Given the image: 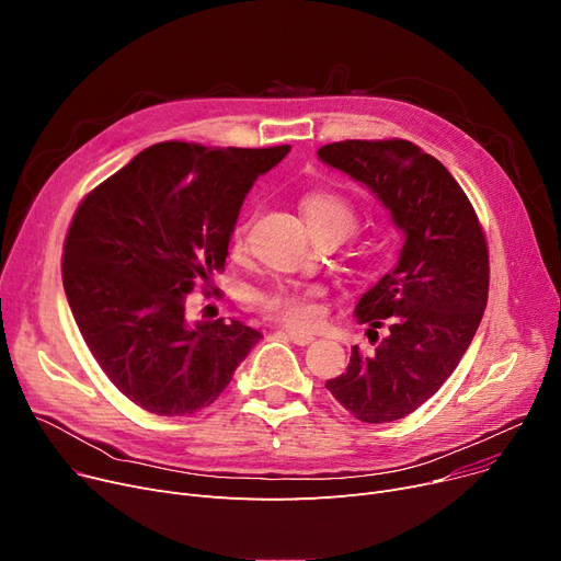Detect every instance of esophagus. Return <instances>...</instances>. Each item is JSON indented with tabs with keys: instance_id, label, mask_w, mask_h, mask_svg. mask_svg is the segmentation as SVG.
<instances>
[{
	"instance_id": "obj_1",
	"label": "esophagus",
	"mask_w": 561,
	"mask_h": 561,
	"mask_svg": "<svg viewBox=\"0 0 561 561\" xmlns=\"http://www.w3.org/2000/svg\"><path fill=\"white\" fill-rule=\"evenodd\" d=\"M283 333L295 342V344H301V346H306V344H310L312 340H314V335L312 333H306V331H295V329H283Z\"/></svg>"
}]
</instances>
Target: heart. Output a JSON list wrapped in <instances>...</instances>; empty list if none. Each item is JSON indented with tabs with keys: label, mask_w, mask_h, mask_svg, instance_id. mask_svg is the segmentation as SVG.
<instances>
[{
	"label": "heart",
	"mask_w": 561,
	"mask_h": 561,
	"mask_svg": "<svg viewBox=\"0 0 561 561\" xmlns=\"http://www.w3.org/2000/svg\"><path fill=\"white\" fill-rule=\"evenodd\" d=\"M301 211L310 234L322 242V239H342L352 234L358 215L354 205L335 192H312L301 201ZM247 224H239L232 232V251L239 253L247 244ZM371 255V251H365ZM260 310L276 319V322L295 329H308L319 322L322 317V304H319V291L306 287H274L260 291L255 297Z\"/></svg>",
	"instance_id": "obj_1"
}]
</instances>
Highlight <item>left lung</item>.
<instances>
[{"label": "left lung", "mask_w": 561, "mask_h": 561, "mask_svg": "<svg viewBox=\"0 0 561 561\" xmlns=\"http://www.w3.org/2000/svg\"><path fill=\"white\" fill-rule=\"evenodd\" d=\"M317 157L365 184L390 211L404 247L392 270L356 304L377 337L371 356L352 346L350 367L327 388L354 417H407L457 369L489 299V251L474 209L436 157L411 141H340ZM389 327L379 339L376 329Z\"/></svg>", "instance_id": "1"}]
</instances>
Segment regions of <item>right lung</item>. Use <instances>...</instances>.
I'll return each mask as SVG.
<instances>
[{"instance_id": "1", "label": "right lung", "mask_w": 561, "mask_h": 561, "mask_svg": "<svg viewBox=\"0 0 561 561\" xmlns=\"http://www.w3.org/2000/svg\"><path fill=\"white\" fill-rule=\"evenodd\" d=\"M287 152L154 144L77 207L64 289L93 358L129 402L192 415L260 342L237 319L190 322L186 295L224 270L247 194Z\"/></svg>"}]
</instances>
